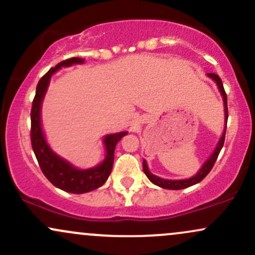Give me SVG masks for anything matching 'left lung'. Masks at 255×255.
Listing matches in <instances>:
<instances>
[{
    "mask_svg": "<svg viewBox=\"0 0 255 255\" xmlns=\"http://www.w3.org/2000/svg\"><path fill=\"white\" fill-rule=\"evenodd\" d=\"M210 78L212 79L213 81H215L216 84H217L218 86V90L221 91V95L222 97H223V102H224V113H225V124L228 122V102H227V93H225L224 91V87H223V83H222L221 78L218 77L217 74H215V73H209ZM225 130H227V126L224 127V130H223V134H222V137L219 139L217 146H216L215 151H213V153L210 156L209 159L206 160V162L204 163V165L201 166V169L199 170V172L197 175H194V176L191 177V178H187V180H164V178H160L156 176V175H153L152 172L148 170L147 168V164H146V160L144 159L142 160V169H144V172L145 175L147 176L148 180L151 181L152 183H154L156 186L158 187H162V188H165V189H174V191H177V189H183V188H187V187H191L193 184H197L200 182V181H203L205 177L207 176V174H209L210 171H211V169L213 168V165H215L216 160H217L218 158V154L219 152H221L222 147H223L224 145V139H225Z\"/></svg>",
    "mask_w": 255,
    "mask_h": 255,
    "instance_id": "1",
    "label": "left lung"
}]
</instances>
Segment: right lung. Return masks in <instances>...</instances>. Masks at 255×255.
Here are the masks:
<instances>
[{
  "mask_svg": "<svg viewBox=\"0 0 255 255\" xmlns=\"http://www.w3.org/2000/svg\"><path fill=\"white\" fill-rule=\"evenodd\" d=\"M84 58L79 57L68 58V60H64L56 64L45 75H43L37 85L36 96L32 102L31 110V144L34 154H36L38 164L45 177L55 187L64 192L74 193V194H83V193L95 191L103 186L113 169L114 152H115L116 145L127 134V131H120V133L105 135L103 142L107 154H105L104 160L97 166L84 169V170L75 168L71 163L57 156L49 147L45 136H44L42 124H40V109H42L43 99L46 90H48L49 83H50L51 75L57 72L61 67L80 64L84 63Z\"/></svg>",
  "mask_w": 255,
  "mask_h": 255,
  "instance_id": "1",
  "label": "right lung"
}]
</instances>
